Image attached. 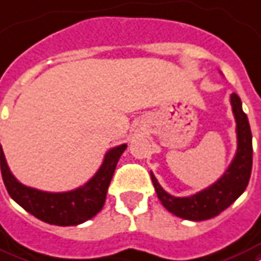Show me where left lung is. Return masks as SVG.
Returning a JSON list of instances; mask_svg holds the SVG:
<instances>
[{
    "label": "left lung",
    "instance_id": "8db88e82",
    "mask_svg": "<svg viewBox=\"0 0 261 261\" xmlns=\"http://www.w3.org/2000/svg\"><path fill=\"white\" fill-rule=\"evenodd\" d=\"M230 101L237 123V152L226 172L214 185L193 196L174 197L159 185L156 176L150 172L159 200L166 210L178 218L194 222L215 218L231 205L249 184L253 153L250 126L248 116L242 111L241 98L232 93Z\"/></svg>",
    "mask_w": 261,
    "mask_h": 261
}]
</instances>
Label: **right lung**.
<instances>
[{
  "mask_svg": "<svg viewBox=\"0 0 261 261\" xmlns=\"http://www.w3.org/2000/svg\"><path fill=\"white\" fill-rule=\"evenodd\" d=\"M127 145H119L107 152L104 162L85 186L64 193H49L27 188L13 176L0 145V164L4 185L9 196L27 212L45 223L76 226L98 214L104 206L107 192L116 164Z\"/></svg>",
  "mask_w": 261,
  "mask_h": 261,
  "instance_id": "add662e5",
  "label": "right lung"
}]
</instances>
